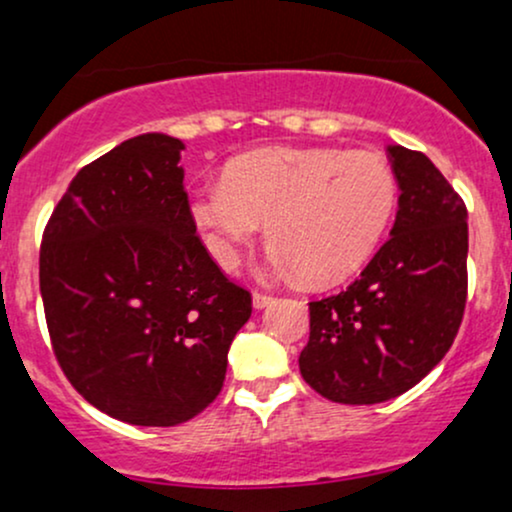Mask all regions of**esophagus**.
Wrapping results in <instances>:
<instances>
[{
	"instance_id": "obj_1",
	"label": "esophagus",
	"mask_w": 512,
	"mask_h": 512,
	"mask_svg": "<svg viewBox=\"0 0 512 512\" xmlns=\"http://www.w3.org/2000/svg\"><path fill=\"white\" fill-rule=\"evenodd\" d=\"M272 303H274V298L267 296V293H260V291L252 293V305H255V310L267 308V305H272Z\"/></svg>"
}]
</instances>
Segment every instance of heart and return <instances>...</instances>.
I'll return each instance as SVG.
<instances>
[{
  "label": "heart",
  "instance_id": "1",
  "mask_svg": "<svg viewBox=\"0 0 512 512\" xmlns=\"http://www.w3.org/2000/svg\"><path fill=\"white\" fill-rule=\"evenodd\" d=\"M397 202L390 163L373 151L267 146L233 158L223 180L197 187L190 214L223 269L267 221L276 274L334 284L383 238Z\"/></svg>",
  "mask_w": 512,
  "mask_h": 512
}]
</instances>
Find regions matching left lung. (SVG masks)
<instances>
[{
    "instance_id": "8db88e82",
    "label": "left lung",
    "mask_w": 512,
    "mask_h": 512,
    "mask_svg": "<svg viewBox=\"0 0 512 512\" xmlns=\"http://www.w3.org/2000/svg\"><path fill=\"white\" fill-rule=\"evenodd\" d=\"M399 185L390 240L342 293L310 303L303 380L339 404H378L448 354L467 303V207L431 158L387 146Z\"/></svg>"
}]
</instances>
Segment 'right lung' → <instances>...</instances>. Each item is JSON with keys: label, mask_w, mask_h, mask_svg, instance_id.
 <instances>
[{"label": "right lung", "mask_w": 512, "mask_h": 512, "mask_svg": "<svg viewBox=\"0 0 512 512\" xmlns=\"http://www.w3.org/2000/svg\"><path fill=\"white\" fill-rule=\"evenodd\" d=\"M185 144L139 134L76 173L40 245L52 351L86 402L134 426L207 409L250 293L197 236L182 187Z\"/></svg>", "instance_id": "right-lung-1"}]
</instances>
